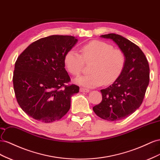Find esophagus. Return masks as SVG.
Returning a JSON list of instances; mask_svg holds the SVG:
<instances>
[{"mask_svg": "<svg viewBox=\"0 0 160 160\" xmlns=\"http://www.w3.org/2000/svg\"><path fill=\"white\" fill-rule=\"evenodd\" d=\"M80 91L81 92H89L90 90L87 88H80Z\"/></svg>", "mask_w": 160, "mask_h": 160, "instance_id": "1", "label": "esophagus"}]
</instances>
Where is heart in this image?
<instances>
[{
  "label": "heart",
  "instance_id": "heart-1",
  "mask_svg": "<svg viewBox=\"0 0 160 160\" xmlns=\"http://www.w3.org/2000/svg\"><path fill=\"white\" fill-rule=\"evenodd\" d=\"M81 55L74 50L68 51L64 57L67 70L73 76H78L86 64L91 65L90 74L78 78L75 82L85 87L92 88L111 84L118 78L124 69L126 58L119 49L102 41L94 40L80 48Z\"/></svg>",
  "mask_w": 160,
  "mask_h": 160
}]
</instances>
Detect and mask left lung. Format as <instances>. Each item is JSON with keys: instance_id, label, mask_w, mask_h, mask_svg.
Instances as JSON below:
<instances>
[{"instance_id": "left-lung-1", "label": "left lung", "mask_w": 160, "mask_h": 160, "mask_svg": "<svg viewBox=\"0 0 160 160\" xmlns=\"http://www.w3.org/2000/svg\"><path fill=\"white\" fill-rule=\"evenodd\" d=\"M100 37L112 39L125 54L126 63L121 76L112 85L100 90L101 102L92 108L102 119H124L142 103L149 82V66L145 54L138 45L122 36L109 33Z\"/></svg>"}]
</instances>
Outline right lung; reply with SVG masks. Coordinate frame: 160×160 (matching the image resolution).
<instances>
[{"instance_id": "1", "label": "right lung", "mask_w": 160, "mask_h": 160, "mask_svg": "<svg viewBox=\"0 0 160 160\" xmlns=\"http://www.w3.org/2000/svg\"><path fill=\"white\" fill-rule=\"evenodd\" d=\"M69 35H50L30 44L15 62L13 87L18 104L27 115L43 122L60 120L70 108L79 86L66 85L70 78L64 57L77 43Z\"/></svg>"}]
</instances>
